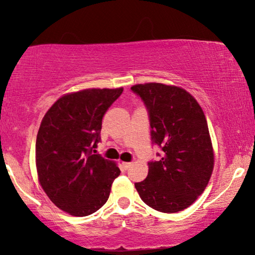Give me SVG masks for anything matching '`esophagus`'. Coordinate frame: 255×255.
<instances>
[{"label":"esophagus","instance_id":"esophagus-1","mask_svg":"<svg viewBox=\"0 0 255 255\" xmlns=\"http://www.w3.org/2000/svg\"><path fill=\"white\" fill-rule=\"evenodd\" d=\"M122 166L124 167V169H128L132 166V162H122Z\"/></svg>","mask_w":255,"mask_h":255}]
</instances>
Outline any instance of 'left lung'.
I'll list each match as a JSON object with an SVG mask.
<instances>
[{
	"mask_svg": "<svg viewBox=\"0 0 255 255\" xmlns=\"http://www.w3.org/2000/svg\"><path fill=\"white\" fill-rule=\"evenodd\" d=\"M148 109L152 140L162 148L148 162L147 177L134 183L144 203L166 214L190 207L207 188L215 152L208 122L195 97L181 87L158 82L131 87Z\"/></svg>",
	"mask_w": 255,
	"mask_h": 255,
	"instance_id": "1",
	"label": "left lung"
}]
</instances>
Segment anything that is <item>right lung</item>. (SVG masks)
<instances>
[{
	"instance_id": "right-lung-1",
	"label": "right lung",
	"mask_w": 255,
	"mask_h": 255,
	"mask_svg": "<svg viewBox=\"0 0 255 255\" xmlns=\"http://www.w3.org/2000/svg\"><path fill=\"white\" fill-rule=\"evenodd\" d=\"M123 88H90L62 95L41 121L36 167L41 188L62 211L92 215L108 201L117 163L93 154L101 140L102 118ZM95 153V152H94Z\"/></svg>"
}]
</instances>
